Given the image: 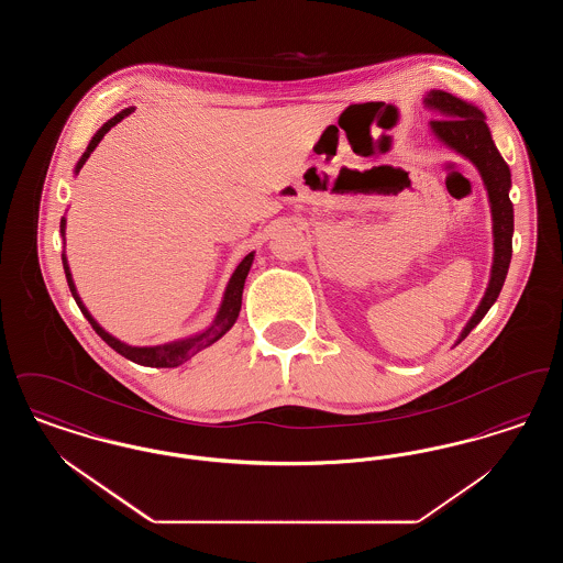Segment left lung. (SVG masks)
I'll return each mask as SVG.
<instances>
[{"label": "left lung", "instance_id": "obj_1", "mask_svg": "<svg viewBox=\"0 0 563 563\" xmlns=\"http://www.w3.org/2000/svg\"><path fill=\"white\" fill-rule=\"evenodd\" d=\"M424 106L437 111L441 120H432L430 129L434 136L452 147L460 156L468 158L482 175L483 186L487 189L492 207L494 225V264L489 274V285L485 289L482 303L462 329L455 344H460L487 314L498 295L503 291L505 278L512 255V202L509 198V164L500 156L498 147L492 141L485 115L473 103H466L445 90H430L424 97Z\"/></svg>", "mask_w": 563, "mask_h": 563}]
</instances>
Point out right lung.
<instances>
[{"label":"right lung","instance_id":"add662e5","mask_svg":"<svg viewBox=\"0 0 563 563\" xmlns=\"http://www.w3.org/2000/svg\"><path fill=\"white\" fill-rule=\"evenodd\" d=\"M133 109L134 108L122 109L120 113H115L111 120H108V122L97 131V134L90 139L86 152L81 154L80 161L76 164V175L80 173L81 166L90 158V154L95 152V147L101 143V139L108 134V131H111L118 122H122L129 113H133ZM60 236H63V241H65V217L60 219ZM253 257H255V251L249 253V255L242 260L241 264H239V268L234 269V274H232V278H230V283H228V287H225L223 299H221L219 312H217V317H214L211 327H207V329H205L202 333H198V335H191V338L179 340V342H170V344H162V346H129V344L120 342L118 338L109 335L108 331L92 319V314H90V312L86 310V306L81 303L80 295L76 291V285H74V278H71V269H69L67 257H65V251H63V268H65L69 291L74 295V299H76L81 314L88 319V322L92 324V329L101 335V340H103L108 346L115 350L118 354H122L124 358L133 361L136 365H145V367H179L181 363L189 361V358H191L194 354H198L200 350L209 349L211 344H214L219 338H223V335L234 327V322L239 319V312H241L242 289H244L246 274H249L251 264H253Z\"/></svg>","mask_w":563,"mask_h":563}]
</instances>
